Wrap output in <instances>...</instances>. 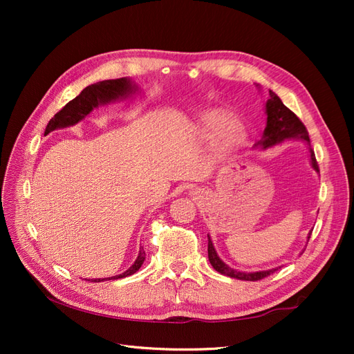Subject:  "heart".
<instances>
[{
    "label": "heart",
    "mask_w": 354,
    "mask_h": 354,
    "mask_svg": "<svg viewBox=\"0 0 354 354\" xmlns=\"http://www.w3.org/2000/svg\"><path fill=\"white\" fill-rule=\"evenodd\" d=\"M224 120L223 116L218 115H211L205 120L207 125L216 127L218 124H221V121ZM243 142V130L242 127L236 122H230L226 127L223 128L220 137H218V151L224 155H229L232 152L236 151V149L241 146V143Z\"/></svg>",
    "instance_id": "b5f03b06"
}]
</instances>
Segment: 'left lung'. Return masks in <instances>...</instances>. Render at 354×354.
<instances>
[{"label":"left lung","instance_id":"obj_1","mask_svg":"<svg viewBox=\"0 0 354 354\" xmlns=\"http://www.w3.org/2000/svg\"><path fill=\"white\" fill-rule=\"evenodd\" d=\"M270 93V99L267 100L266 103V113H267V124L264 128V133L261 140L257 143L255 146H260L263 149L270 147L273 145L281 143L286 138H301L308 146H310V138H308V133L307 128L304 127V124L299 121V118L292 112L289 111L286 106L282 103V100L277 97V95L273 91ZM310 149V160H312V167L319 171V165L317 160L315 156V152L312 147ZM310 239V234L308 238ZM208 259L211 266L216 269L218 273L233 277V279H239V281H260L264 279L269 274H273L276 269H270V270H263V272H239L236 269H232L226 263H224L220 257L217 255L216 248H214L212 241L208 236ZM281 269V267H279Z\"/></svg>","mask_w":354,"mask_h":354}]
</instances>
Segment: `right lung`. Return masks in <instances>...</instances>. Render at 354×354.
<instances>
[{
	"label": "right lung",
	"instance_id": "add662e5",
	"mask_svg": "<svg viewBox=\"0 0 354 354\" xmlns=\"http://www.w3.org/2000/svg\"><path fill=\"white\" fill-rule=\"evenodd\" d=\"M137 87L131 82L130 78H118V80H106L88 85L85 87L80 95H77L73 100H71L65 108H62L55 116L51 118L46 127V136L50 131H55L57 128H65L78 124L81 120H84L94 108H97L99 104H106L109 102L118 100V99H127L131 93H136ZM146 252L143 246L138 251L137 259L130 269L125 270L121 274H116L112 277H104L106 281L112 279H121V277H127L134 274L138 269H140L145 261ZM104 279H90L91 282H102Z\"/></svg>",
	"mask_w": 354,
	"mask_h": 354
}]
</instances>
